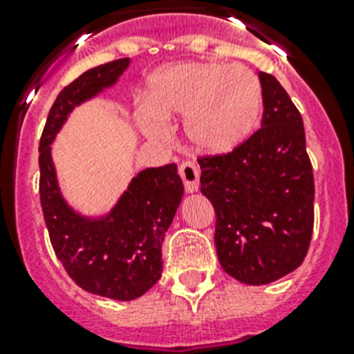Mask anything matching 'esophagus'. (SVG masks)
<instances>
[{
	"label": "esophagus",
	"instance_id": "obj_1",
	"mask_svg": "<svg viewBox=\"0 0 354 354\" xmlns=\"http://www.w3.org/2000/svg\"><path fill=\"white\" fill-rule=\"evenodd\" d=\"M180 176L183 180V187L185 193H196L200 187V171L198 167L194 165L193 161H183L180 165Z\"/></svg>",
	"mask_w": 354,
	"mask_h": 354
}]
</instances>
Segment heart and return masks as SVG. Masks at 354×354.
Instances as JSON below:
<instances>
[{
    "label": "heart",
    "instance_id": "heart-1",
    "mask_svg": "<svg viewBox=\"0 0 354 354\" xmlns=\"http://www.w3.org/2000/svg\"><path fill=\"white\" fill-rule=\"evenodd\" d=\"M145 136H167L163 121L183 115V132L194 149L226 156L255 132L263 113V90L257 75L242 64L189 60L150 75L141 95Z\"/></svg>",
    "mask_w": 354,
    "mask_h": 354
}]
</instances>
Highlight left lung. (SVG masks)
I'll return each mask as SVG.
<instances>
[{"mask_svg": "<svg viewBox=\"0 0 354 354\" xmlns=\"http://www.w3.org/2000/svg\"><path fill=\"white\" fill-rule=\"evenodd\" d=\"M259 80L261 130L230 154L198 160L200 191L216 213V255L224 272L244 285H268L294 272L314 227L303 119L272 75L261 71Z\"/></svg>", "mask_w": 354, "mask_h": 354, "instance_id": "obj_1", "label": "left lung"}]
</instances>
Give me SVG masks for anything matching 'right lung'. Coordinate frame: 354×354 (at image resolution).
Masks as SVG:
<instances>
[{"label": "right lung", "mask_w": 354, "mask_h": 354, "mask_svg": "<svg viewBox=\"0 0 354 354\" xmlns=\"http://www.w3.org/2000/svg\"><path fill=\"white\" fill-rule=\"evenodd\" d=\"M128 66L130 58L101 64L58 93L38 160L41 211L58 261L80 288L118 301L141 297L161 277V242L183 196L176 163L145 169L130 180L112 209L84 215L62 194L51 145L75 108L112 90Z\"/></svg>", "instance_id": "1"}]
</instances>
